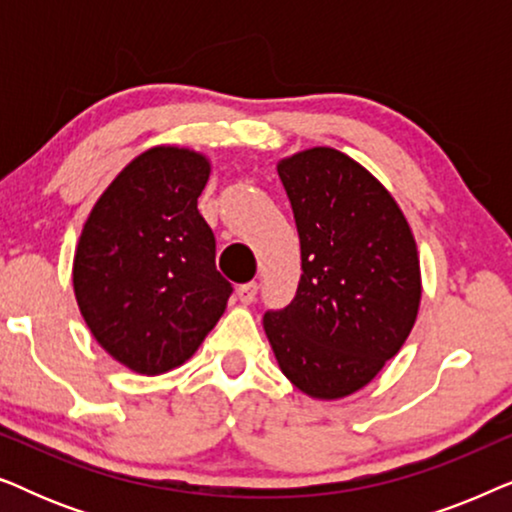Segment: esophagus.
<instances>
[{"label": "esophagus", "instance_id": "1", "mask_svg": "<svg viewBox=\"0 0 512 512\" xmlns=\"http://www.w3.org/2000/svg\"><path fill=\"white\" fill-rule=\"evenodd\" d=\"M256 293H258V284L256 282H247L242 286H237V298L242 300L244 305H251L256 300Z\"/></svg>", "mask_w": 512, "mask_h": 512}]
</instances>
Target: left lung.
Returning <instances> with one entry per match:
<instances>
[{
    "mask_svg": "<svg viewBox=\"0 0 512 512\" xmlns=\"http://www.w3.org/2000/svg\"><path fill=\"white\" fill-rule=\"evenodd\" d=\"M300 237L296 296L263 314L279 368L312 398L354 394L415 326L422 277L396 200L345 153L317 146L277 165Z\"/></svg>",
    "mask_w": 512,
    "mask_h": 512,
    "instance_id": "8db88e82",
    "label": "left lung"
}]
</instances>
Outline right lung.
Masks as SVG:
<instances>
[{
    "label": "right lung",
    "mask_w": 512,
    "mask_h": 512,
    "mask_svg": "<svg viewBox=\"0 0 512 512\" xmlns=\"http://www.w3.org/2000/svg\"><path fill=\"white\" fill-rule=\"evenodd\" d=\"M202 153L156 146L95 202L74 256V293L95 340L142 375L191 359L221 319L233 284L198 212Z\"/></svg>",
    "instance_id": "add662e5"
}]
</instances>
